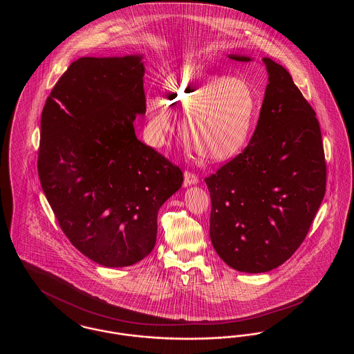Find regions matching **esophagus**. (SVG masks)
I'll return each mask as SVG.
<instances>
[{"mask_svg": "<svg viewBox=\"0 0 354 354\" xmlns=\"http://www.w3.org/2000/svg\"><path fill=\"white\" fill-rule=\"evenodd\" d=\"M198 182H199V179H198V176H196L194 172L185 171V180H183V185H185V187H187V185H196Z\"/></svg>", "mask_w": 354, "mask_h": 354, "instance_id": "34e87169", "label": "esophagus"}]
</instances>
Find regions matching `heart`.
<instances>
[{"instance_id": "1", "label": "heart", "mask_w": 354, "mask_h": 354, "mask_svg": "<svg viewBox=\"0 0 354 354\" xmlns=\"http://www.w3.org/2000/svg\"><path fill=\"white\" fill-rule=\"evenodd\" d=\"M163 91V100L147 101V133L155 146H165L172 133L171 111L182 117V133L204 159L224 162L244 149L257 111L245 82L188 65L169 75Z\"/></svg>"}]
</instances>
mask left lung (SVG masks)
I'll return each mask as SVG.
<instances>
[{
	"label": "left lung",
	"mask_w": 354,
	"mask_h": 354,
	"mask_svg": "<svg viewBox=\"0 0 354 354\" xmlns=\"http://www.w3.org/2000/svg\"><path fill=\"white\" fill-rule=\"evenodd\" d=\"M263 62L270 84L250 145L204 179L212 245L224 263L247 273L268 272L296 252L326 187L315 110L286 68L267 57Z\"/></svg>",
	"instance_id": "obj_1"
}]
</instances>
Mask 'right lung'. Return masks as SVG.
Returning <instances> with one entry per match:
<instances>
[{"label":"right lung","mask_w":354,"mask_h":354,"mask_svg":"<svg viewBox=\"0 0 354 354\" xmlns=\"http://www.w3.org/2000/svg\"><path fill=\"white\" fill-rule=\"evenodd\" d=\"M140 55L82 57L53 87L41 115L38 176L64 234L93 261L129 267L151 252L158 211L183 172L142 143Z\"/></svg>","instance_id":"obj_1"}]
</instances>
